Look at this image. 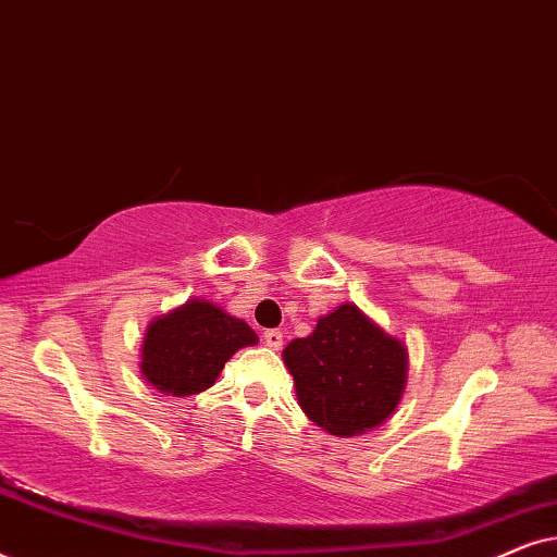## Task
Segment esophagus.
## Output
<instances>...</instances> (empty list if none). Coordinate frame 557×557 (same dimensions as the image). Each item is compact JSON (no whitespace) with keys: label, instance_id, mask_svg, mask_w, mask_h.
Segmentation results:
<instances>
[{"label":"esophagus","instance_id":"obj_1","mask_svg":"<svg viewBox=\"0 0 557 557\" xmlns=\"http://www.w3.org/2000/svg\"><path fill=\"white\" fill-rule=\"evenodd\" d=\"M263 342L271 349H281V345H284V334H281L278 330H269V332H263Z\"/></svg>","mask_w":557,"mask_h":557}]
</instances>
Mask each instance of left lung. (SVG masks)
<instances>
[{"instance_id": "obj_1", "label": "left lung", "mask_w": 557, "mask_h": 557, "mask_svg": "<svg viewBox=\"0 0 557 557\" xmlns=\"http://www.w3.org/2000/svg\"><path fill=\"white\" fill-rule=\"evenodd\" d=\"M284 362L309 421L339 438L387 421L406 391V345L357 304H342L309 337L288 342Z\"/></svg>"}]
</instances>
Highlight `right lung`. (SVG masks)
<instances>
[{
  "instance_id": "add662e5",
  "label": "right lung",
  "mask_w": 557,
  "mask_h": 557,
  "mask_svg": "<svg viewBox=\"0 0 557 557\" xmlns=\"http://www.w3.org/2000/svg\"><path fill=\"white\" fill-rule=\"evenodd\" d=\"M256 342V332L243 319L208 299H189L147 326L141 375L164 395L202 393L240 347Z\"/></svg>"
}]
</instances>
